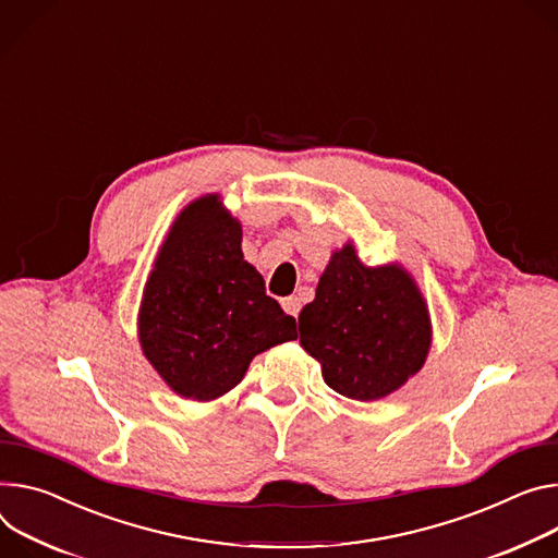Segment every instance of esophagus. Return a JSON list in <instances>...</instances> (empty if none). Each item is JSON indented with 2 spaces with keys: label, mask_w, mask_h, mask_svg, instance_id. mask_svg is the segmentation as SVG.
Wrapping results in <instances>:
<instances>
[{
  "label": "esophagus",
  "mask_w": 558,
  "mask_h": 558,
  "mask_svg": "<svg viewBox=\"0 0 558 558\" xmlns=\"http://www.w3.org/2000/svg\"><path fill=\"white\" fill-rule=\"evenodd\" d=\"M300 298L298 295H289V298H284L282 300V310L289 314V316H293V318H298V314H300Z\"/></svg>",
  "instance_id": "obj_1"
}]
</instances>
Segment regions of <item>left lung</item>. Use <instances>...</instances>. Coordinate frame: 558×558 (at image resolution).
Instances as JSON below:
<instances>
[{
	"label": "left lung",
	"mask_w": 558,
	"mask_h": 558,
	"mask_svg": "<svg viewBox=\"0 0 558 558\" xmlns=\"http://www.w3.org/2000/svg\"><path fill=\"white\" fill-rule=\"evenodd\" d=\"M298 333L333 391L380 400L423 369L432 318L408 269L398 263L367 267L349 240L331 253L316 298L298 316Z\"/></svg>",
	"instance_id": "left-lung-1"
}]
</instances>
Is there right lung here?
Returning a JSON list of instances; mask_svg holds the SVG:
<instances>
[{
    "mask_svg": "<svg viewBox=\"0 0 558 558\" xmlns=\"http://www.w3.org/2000/svg\"><path fill=\"white\" fill-rule=\"evenodd\" d=\"M295 338V320L265 293L244 260L242 225L218 193L178 214L150 269L137 312L144 359L182 398L231 391L258 353Z\"/></svg>",
    "mask_w": 558,
    "mask_h": 558,
    "instance_id": "right-lung-1",
    "label": "right lung"
}]
</instances>
